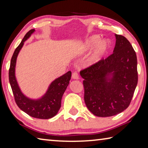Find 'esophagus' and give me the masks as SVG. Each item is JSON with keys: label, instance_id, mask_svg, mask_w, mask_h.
Instances as JSON below:
<instances>
[{"label": "esophagus", "instance_id": "34e87169", "mask_svg": "<svg viewBox=\"0 0 148 148\" xmlns=\"http://www.w3.org/2000/svg\"><path fill=\"white\" fill-rule=\"evenodd\" d=\"M72 78L74 79H79V76H78V74L76 72H74L72 73Z\"/></svg>", "mask_w": 148, "mask_h": 148}]
</instances>
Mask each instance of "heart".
Returning <instances> with one entry per match:
<instances>
[{
	"mask_svg": "<svg viewBox=\"0 0 148 148\" xmlns=\"http://www.w3.org/2000/svg\"><path fill=\"white\" fill-rule=\"evenodd\" d=\"M99 35H92L84 41L81 51L86 52L94 47L88 59L91 64H95L101 61L106 56L110 47V42L107 40H100Z\"/></svg>",
	"mask_w": 148,
	"mask_h": 148,
	"instance_id": "b5f03b06",
	"label": "heart"
}]
</instances>
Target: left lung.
<instances>
[{"label":"left lung","instance_id":"left-lung-1","mask_svg":"<svg viewBox=\"0 0 148 148\" xmlns=\"http://www.w3.org/2000/svg\"><path fill=\"white\" fill-rule=\"evenodd\" d=\"M115 36L113 53L80 72L85 102L99 117L115 116L127 109L138 83L136 52L125 37Z\"/></svg>","mask_w":148,"mask_h":148}]
</instances>
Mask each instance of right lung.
<instances>
[{
	"mask_svg": "<svg viewBox=\"0 0 148 148\" xmlns=\"http://www.w3.org/2000/svg\"><path fill=\"white\" fill-rule=\"evenodd\" d=\"M35 31L34 29L30 30L14 51L9 70V81L15 101L19 108L32 117L47 119L54 117L58 113L61 106L62 95L70 83L72 73L71 71H69L55 79L49 85L46 92L38 99L29 98L22 92L16 76L17 58L23 46L24 42L28 40Z\"/></svg>",
	"mask_w": 148,
	"mask_h": 148,
	"instance_id": "right-lung-1",
	"label": "right lung"
}]
</instances>
